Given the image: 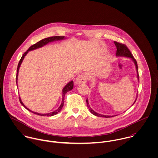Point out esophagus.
<instances>
[{
	"mask_svg": "<svg viewBox=\"0 0 158 158\" xmlns=\"http://www.w3.org/2000/svg\"><path fill=\"white\" fill-rule=\"evenodd\" d=\"M88 80V75L85 73H82L81 75H79L75 80V82L77 84H80V83H85Z\"/></svg>",
	"mask_w": 158,
	"mask_h": 158,
	"instance_id": "esophagus-1",
	"label": "esophagus"
}]
</instances>
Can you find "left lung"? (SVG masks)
<instances>
[{
    "mask_svg": "<svg viewBox=\"0 0 158 158\" xmlns=\"http://www.w3.org/2000/svg\"><path fill=\"white\" fill-rule=\"evenodd\" d=\"M114 44H115V45L116 46V48H117V51H116V56H124V57H127V58H130L134 62V63L135 64V69H136V72H137V78L138 79L139 82V73H138L137 64L136 60L134 58V57H133V55L131 54V52L130 51L128 48L125 44L117 43L116 41H114ZM135 101H136V99H135V102L133 103V105L135 103ZM86 103H87V106H88V107L90 113H92V114H94V115H95V116L102 117H106V118L112 117L115 116V115H103V114H100L96 113L90 108V106L89 105V102H88V98L86 99Z\"/></svg>",
    "mask_w": 158,
    "mask_h": 158,
    "instance_id": "left-lung-1",
    "label": "left lung"
}]
</instances>
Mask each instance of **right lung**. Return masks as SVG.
<instances>
[{
	"mask_svg": "<svg viewBox=\"0 0 158 158\" xmlns=\"http://www.w3.org/2000/svg\"><path fill=\"white\" fill-rule=\"evenodd\" d=\"M66 39V38L64 36H52V37H49V38H47L45 39H43L42 40H41L40 41L38 42L37 43L35 44L34 45H31V47H29V48L27 50L26 52H25L23 53L19 62V64H18V68H17V74H16V84H17V86H18V72H19V68L21 66V64H22V62H23V60L24 58V57L26 56V55L28 53V52L29 51H31V50H35V49H37L38 48H40V47H43L44 45L47 44L48 43H51V42H53V41H60V40H64ZM73 88V81H70V82H69L68 84L64 87V88L62 90V92H63V95H62V102H61V105L60 106V107L55 111L52 112V113H47V114H40V113H36V112H33L32 111H31L30 110H29L28 108H27L25 105L23 103L20 97H19V101H20V103H21V105H23V106L24 108H25L27 110H28L29 111L31 112V113H34V114H36L37 115H41V116H52V115H56V114L59 113L61 109L63 108V105H64V96H65V94L68 92V91H70V90H72Z\"/></svg>",
	"mask_w": 158,
	"mask_h": 158,
	"instance_id": "1",
	"label": "right lung"
}]
</instances>
